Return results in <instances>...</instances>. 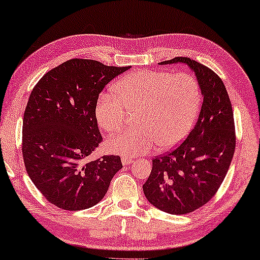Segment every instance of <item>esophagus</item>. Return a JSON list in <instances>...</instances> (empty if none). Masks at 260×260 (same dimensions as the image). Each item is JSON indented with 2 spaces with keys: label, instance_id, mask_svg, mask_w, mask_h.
<instances>
[{
  "label": "esophagus",
  "instance_id": "obj_1",
  "mask_svg": "<svg viewBox=\"0 0 260 260\" xmlns=\"http://www.w3.org/2000/svg\"><path fill=\"white\" fill-rule=\"evenodd\" d=\"M121 161H122V165H123V166H129V165H131V163H133V158L123 156V157L121 158Z\"/></svg>",
  "mask_w": 260,
  "mask_h": 260
}]
</instances>
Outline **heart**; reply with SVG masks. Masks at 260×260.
I'll return each instance as SVG.
<instances>
[{"label": "heart", "mask_w": 260, "mask_h": 260, "mask_svg": "<svg viewBox=\"0 0 260 260\" xmlns=\"http://www.w3.org/2000/svg\"><path fill=\"white\" fill-rule=\"evenodd\" d=\"M120 99L102 94L95 105V117L107 134L120 131L126 111L137 112L135 126L106 144L108 152L125 157L144 155L156 145L163 151L177 146L190 129L202 102L201 89L192 75L166 71L134 72L115 84Z\"/></svg>", "instance_id": "heart-1"}]
</instances>
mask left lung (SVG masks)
<instances>
[{
    "mask_svg": "<svg viewBox=\"0 0 260 260\" xmlns=\"http://www.w3.org/2000/svg\"><path fill=\"white\" fill-rule=\"evenodd\" d=\"M160 65L184 63L194 72L203 103L187 138L166 155L153 160L143 185L148 202L171 215H185L206 204L224 180L235 151L232 104L224 82L210 68L187 57Z\"/></svg>",
    "mask_w": 260,
    "mask_h": 260,
    "instance_id": "obj_1",
    "label": "left lung"
}]
</instances>
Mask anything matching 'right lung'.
Here are the masks:
<instances>
[{
	"label": "right lung",
	"mask_w": 260,
	"mask_h": 260,
	"mask_svg": "<svg viewBox=\"0 0 260 260\" xmlns=\"http://www.w3.org/2000/svg\"><path fill=\"white\" fill-rule=\"evenodd\" d=\"M129 68L71 59L31 91L22 120V156L33 184L56 207L76 211L95 206L122 169L117 155L86 158L102 142L95 117L99 93Z\"/></svg>",
	"instance_id": "obj_1"
}]
</instances>
